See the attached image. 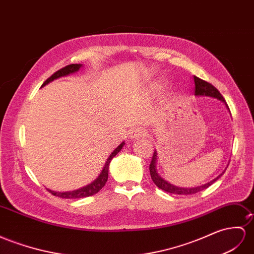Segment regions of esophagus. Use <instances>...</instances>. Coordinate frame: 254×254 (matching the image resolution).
Instances as JSON below:
<instances>
[{
    "instance_id": "obj_1",
    "label": "esophagus",
    "mask_w": 254,
    "mask_h": 254,
    "mask_svg": "<svg viewBox=\"0 0 254 254\" xmlns=\"http://www.w3.org/2000/svg\"><path fill=\"white\" fill-rule=\"evenodd\" d=\"M147 135V131L145 128L142 127H137V128H134L132 129V132L129 133V137L132 139H137L140 137H144V136Z\"/></svg>"
}]
</instances>
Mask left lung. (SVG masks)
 I'll return each instance as SVG.
<instances>
[{"label": "left lung", "mask_w": 254, "mask_h": 254, "mask_svg": "<svg viewBox=\"0 0 254 254\" xmlns=\"http://www.w3.org/2000/svg\"><path fill=\"white\" fill-rule=\"evenodd\" d=\"M194 84H195V88H194V94L195 95H205V96H212V97H217V99L221 100L225 102L224 97L222 96V94H221L219 92V90L213 87L211 83L207 82L203 79H200V78L194 76ZM155 161H157V152H154L153 155H152V160H151V163L150 165H149V170H150V175H151V179L154 183V185L157 186L158 188H160V189H162L165 192H168V193H173V194H185V195H189V194H195L197 192H200L203 191L205 189H207L208 187L211 186L214 181H217L221 176H222V174H224V172L219 175V176L217 178H214L212 181H210V183H208L204 186H200V187H195V188H179V187H176V186H173L171 184H168L167 181H165L164 179H162L158 173H157V170H155Z\"/></svg>", "instance_id": "obj_1"}]
</instances>
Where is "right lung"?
<instances>
[{"label": "right lung", "mask_w": 254, "mask_h": 254, "mask_svg": "<svg viewBox=\"0 0 254 254\" xmlns=\"http://www.w3.org/2000/svg\"><path fill=\"white\" fill-rule=\"evenodd\" d=\"M81 67V64H69V65H66L65 67H62L61 69L57 70L55 74L51 75L48 79L45 81L42 87L46 86L47 83H49L50 81H53L55 79H57V78L59 77H62V76H66L68 74H71V73H75V71H77L78 69H79ZM123 144L125 142H122V144H120V146L117 147L114 152L109 155V158L107 159V162L105 163V166H104V168L102 170V173L100 174V176L97 177L92 184H90L86 187L81 188V189H78V190H75V191H70V192H55V191H51V190H48L51 194L55 195V196H59V197H62V198H81V197H87V196H91V195H94L95 193L99 192L102 188L105 186L106 181L108 179V167H109V163L110 161H112V159L115 157V155L118 153L122 147H123Z\"/></svg>", "instance_id": "obj_1"}]
</instances>
